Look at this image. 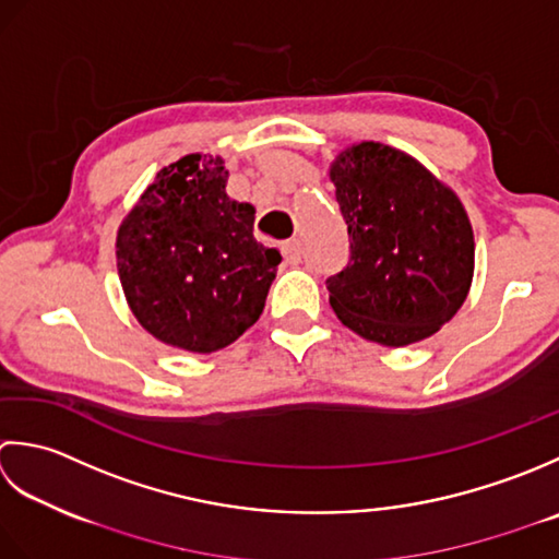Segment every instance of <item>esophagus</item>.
Returning <instances> with one entry per match:
<instances>
[{"mask_svg": "<svg viewBox=\"0 0 559 559\" xmlns=\"http://www.w3.org/2000/svg\"><path fill=\"white\" fill-rule=\"evenodd\" d=\"M282 253H284V260H287L289 265L301 263V243L296 241V238H289V241L282 243Z\"/></svg>", "mask_w": 559, "mask_h": 559, "instance_id": "34e87169", "label": "esophagus"}]
</instances>
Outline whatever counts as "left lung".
<instances>
[{"mask_svg":"<svg viewBox=\"0 0 559 559\" xmlns=\"http://www.w3.org/2000/svg\"><path fill=\"white\" fill-rule=\"evenodd\" d=\"M349 260L328 277L349 330L385 347L419 343L468 296L475 241L461 200L413 156L361 142L330 168Z\"/></svg>","mask_w":559,"mask_h":559,"instance_id":"left-lung-1","label":"left lung"}]
</instances>
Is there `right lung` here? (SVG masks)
<instances>
[{
    "label": "right lung",
    "mask_w": 559,
    "mask_h": 559,
    "mask_svg": "<svg viewBox=\"0 0 559 559\" xmlns=\"http://www.w3.org/2000/svg\"><path fill=\"white\" fill-rule=\"evenodd\" d=\"M222 158L158 170L118 231V275L136 321L166 345L216 352L265 309L282 255L255 241V210L226 195Z\"/></svg>",
    "instance_id": "1"
}]
</instances>
